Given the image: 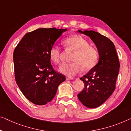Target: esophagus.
Listing matches in <instances>:
<instances>
[{
    "label": "esophagus",
    "instance_id": "obj_1",
    "mask_svg": "<svg viewBox=\"0 0 131 131\" xmlns=\"http://www.w3.org/2000/svg\"><path fill=\"white\" fill-rule=\"evenodd\" d=\"M73 78L72 77H66V80H73Z\"/></svg>",
    "mask_w": 131,
    "mask_h": 131
}]
</instances>
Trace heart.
I'll return each mask as SVG.
<instances>
[{"mask_svg": "<svg viewBox=\"0 0 131 131\" xmlns=\"http://www.w3.org/2000/svg\"><path fill=\"white\" fill-rule=\"evenodd\" d=\"M63 45L66 48L75 51L72 57L73 62L62 63L59 71L68 77H73L78 73L81 68L89 69L96 65L98 60V52L94 47L89 46V42L82 36L73 34L66 37L63 40ZM50 59L54 63H58L60 60V50L57 46L50 48L49 52Z\"/></svg>", "mask_w": 131, "mask_h": 131, "instance_id": "1", "label": "heart"}]
</instances>
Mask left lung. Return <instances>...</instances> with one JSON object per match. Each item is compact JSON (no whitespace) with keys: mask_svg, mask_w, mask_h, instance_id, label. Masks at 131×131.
<instances>
[{"mask_svg":"<svg viewBox=\"0 0 131 131\" xmlns=\"http://www.w3.org/2000/svg\"><path fill=\"white\" fill-rule=\"evenodd\" d=\"M89 36L98 51L99 61L81 79L85 88L78 95L81 103L89 108L103 104L115 89L120 65L114 44L109 39L93 30H78Z\"/></svg>","mask_w":131,"mask_h":131,"instance_id":"left-lung-1","label":"left lung"}]
</instances>
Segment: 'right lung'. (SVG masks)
Masks as SVG:
<instances>
[{
    "mask_svg": "<svg viewBox=\"0 0 131 131\" xmlns=\"http://www.w3.org/2000/svg\"><path fill=\"white\" fill-rule=\"evenodd\" d=\"M67 29L39 28L25 34L15 49V79L24 96L34 104L46 105L66 80L54 71L49 50Z\"/></svg>",
    "mask_w": 131,
    "mask_h": 131,
    "instance_id": "1",
    "label": "right lung"
}]
</instances>
